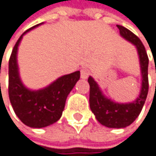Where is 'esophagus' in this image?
Segmentation results:
<instances>
[{
    "instance_id": "obj_1",
    "label": "esophagus",
    "mask_w": 156,
    "mask_h": 156,
    "mask_svg": "<svg viewBox=\"0 0 156 156\" xmlns=\"http://www.w3.org/2000/svg\"><path fill=\"white\" fill-rule=\"evenodd\" d=\"M90 75V70L87 69V68H82L80 70V76L81 79H87V77L89 76Z\"/></svg>"
}]
</instances>
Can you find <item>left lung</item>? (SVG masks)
Masks as SVG:
<instances>
[{
    "label": "left lung",
    "mask_w": 156,
    "mask_h": 156,
    "mask_svg": "<svg viewBox=\"0 0 156 156\" xmlns=\"http://www.w3.org/2000/svg\"><path fill=\"white\" fill-rule=\"evenodd\" d=\"M117 27L120 30V34L136 47L140 61L142 86L140 96L133 103L119 104L106 98L93 77H89L88 82L90 84V108L95 115L96 120L101 124L109 128H123L130 125L140 115L149 91V58L142 42L128 29L121 25H117Z\"/></svg>",
    "instance_id": "8db88e82"
}]
</instances>
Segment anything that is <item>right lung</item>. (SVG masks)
Returning <instances> with one entry per match:
<instances>
[{"instance_id":"1","label":"right lung","mask_w":156,"mask_h":156,"mask_svg":"<svg viewBox=\"0 0 156 156\" xmlns=\"http://www.w3.org/2000/svg\"><path fill=\"white\" fill-rule=\"evenodd\" d=\"M38 25L27 30L16 41L8 67V94L11 105L20 120L33 128L46 127L61 118L67 95L80 77V72L76 71L59 77L48 87L39 91H30L24 87L17 69V47L24 34Z\"/></svg>"}]
</instances>
